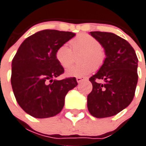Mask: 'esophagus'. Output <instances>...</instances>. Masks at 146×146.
<instances>
[{"mask_svg": "<svg viewBox=\"0 0 146 146\" xmlns=\"http://www.w3.org/2000/svg\"><path fill=\"white\" fill-rule=\"evenodd\" d=\"M84 80H86V78H82V77L76 78V81H77L78 83H80V82H82V81H84Z\"/></svg>", "mask_w": 146, "mask_h": 146, "instance_id": "esophagus-1", "label": "esophagus"}]
</instances>
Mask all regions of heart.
<instances>
[{"mask_svg": "<svg viewBox=\"0 0 146 146\" xmlns=\"http://www.w3.org/2000/svg\"><path fill=\"white\" fill-rule=\"evenodd\" d=\"M73 52L69 44H64L57 49L55 57L63 67L70 66L74 60V53L83 51L80 58L81 64L69 66L65 74L69 77H82L92 73L104 64L106 54L99 42L88 34H80L70 41Z\"/></svg>", "mask_w": 146, "mask_h": 146, "instance_id": "heart-1", "label": "heart"}]
</instances>
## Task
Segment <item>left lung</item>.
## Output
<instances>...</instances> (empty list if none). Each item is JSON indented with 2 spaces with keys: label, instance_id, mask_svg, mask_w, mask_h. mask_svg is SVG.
I'll list each match as a JSON object with an SVG mask.
<instances>
[{
  "label": "left lung",
  "instance_id": "8db88e82",
  "mask_svg": "<svg viewBox=\"0 0 146 146\" xmlns=\"http://www.w3.org/2000/svg\"><path fill=\"white\" fill-rule=\"evenodd\" d=\"M89 34L99 42L106 57L89 79L92 91L87 97V107L95 117H108L123 111L133 99L138 82V58L129 42L113 33ZM101 79L103 84L97 82Z\"/></svg>",
  "mask_w": 146,
  "mask_h": 146
}]
</instances>
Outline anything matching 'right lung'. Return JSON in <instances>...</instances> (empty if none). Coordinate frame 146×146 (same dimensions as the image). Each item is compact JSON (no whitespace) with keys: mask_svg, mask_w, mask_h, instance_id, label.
Returning a JSON list of instances; mask_svg holds the SVG:
<instances>
[{"mask_svg":"<svg viewBox=\"0 0 146 146\" xmlns=\"http://www.w3.org/2000/svg\"><path fill=\"white\" fill-rule=\"evenodd\" d=\"M75 35L45 29L26 38L19 46L12 60L11 85L17 103L29 115H57L64 108L67 92L77 86L75 77L55 79L64 71L56 59V50Z\"/></svg>","mask_w":146,"mask_h":146,"instance_id":"add662e5","label":"right lung"}]
</instances>
